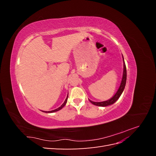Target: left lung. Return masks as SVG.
<instances>
[{
    "label": "left lung",
    "instance_id": "1",
    "mask_svg": "<svg viewBox=\"0 0 156 156\" xmlns=\"http://www.w3.org/2000/svg\"><path fill=\"white\" fill-rule=\"evenodd\" d=\"M122 58H123V62H124V69H123V75H122V81L120 83V85L118 89L117 92L116 94L113 96L111 99L108 100L107 101H101V102H95V101H92L91 100H90L93 105H95L97 106H100V107H106L108 105H111L113 103H115L119 98L120 97L121 94L123 92L125 86H126V79H127V72H126V64L124 62V59L123 57V55H122Z\"/></svg>",
    "mask_w": 156,
    "mask_h": 156
}]
</instances>
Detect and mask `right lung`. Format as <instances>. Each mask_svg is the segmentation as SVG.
Wrapping results in <instances>:
<instances>
[{
    "label": "right lung",
    "mask_w": 156,
    "mask_h": 156,
    "mask_svg": "<svg viewBox=\"0 0 156 156\" xmlns=\"http://www.w3.org/2000/svg\"><path fill=\"white\" fill-rule=\"evenodd\" d=\"M68 96H67V97H66V100L64 101V102L63 103V104L61 105L60 107H59L58 108H56V109H55V110H53V111H43V112H47V113H51V112H56V111H59V110H60V109H62V108L65 106V105L66 104V103H67V101H68Z\"/></svg>",
    "instance_id": "right-lung-1"
}]
</instances>
